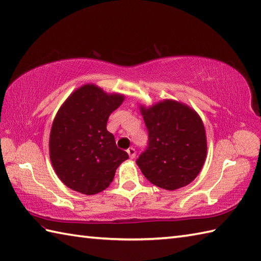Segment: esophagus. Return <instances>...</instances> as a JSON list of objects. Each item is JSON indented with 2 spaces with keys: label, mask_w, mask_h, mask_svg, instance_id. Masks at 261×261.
<instances>
[{
  "label": "esophagus",
  "mask_w": 261,
  "mask_h": 261,
  "mask_svg": "<svg viewBox=\"0 0 261 261\" xmlns=\"http://www.w3.org/2000/svg\"><path fill=\"white\" fill-rule=\"evenodd\" d=\"M127 154H129L130 158H135L136 157V150L134 149V148H129V149L126 150Z\"/></svg>",
  "instance_id": "obj_1"
}]
</instances>
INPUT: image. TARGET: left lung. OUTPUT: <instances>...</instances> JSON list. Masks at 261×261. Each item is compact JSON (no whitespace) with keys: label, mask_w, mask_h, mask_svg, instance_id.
I'll return each instance as SVG.
<instances>
[{"label":"left lung","mask_w":261,"mask_h":261,"mask_svg":"<svg viewBox=\"0 0 261 261\" xmlns=\"http://www.w3.org/2000/svg\"><path fill=\"white\" fill-rule=\"evenodd\" d=\"M140 113L148 129L147 149L137 165L148 181L165 190L191 183L200 173L207 156L202 120L187 104L173 99L146 107Z\"/></svg>","instance_id":"obj_1"}]
</instances>
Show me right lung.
Returning a JSON list of instances; mask_svg holds the SVG:
<instances>
[{
    "mask_svg": "<svg viewBox=\"0 0 261 261\" xmlns=\"http://www.w3.org/2000/svg\"><path fill=\"white\" fill-rule=\"evenodd\" d=\"M123 100L124 95L86 84L61 105L50 129L49 158L68 188L87 196L104 191L129 158L106 129L110 115Z\"/></svg>",
    "mask_w": 261,
    "mask_h": 261,
    "instance_id": "obj_1",
    "label": "right lung"
}]
</instances>
